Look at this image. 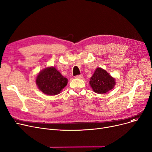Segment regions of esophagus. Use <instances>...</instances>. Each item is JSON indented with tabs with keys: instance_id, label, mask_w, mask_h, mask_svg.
Here are the masks:
<instances>
[{
	"instance_id": "1",
	"label": "esophagus",
	"mask_w": 152,
	"mask_h": 152,
	"mask_svg": "<svg viewBox=\"0 0 152 152\" xmlns=\"http://www.w3.org/2000/svg\"><path fill=\"white\" fill-rule=\"evenodd\" d=\"M75 78H77V79H82L83 78V75H77L75 76Z\"/></svg>"
}]
</instances>
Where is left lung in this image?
<instances>
[{"label":"left lung","mask_w":152,"mask_h":152,"mask_svg":"<svg viewBox=\"0 0 152 152\" xmlns=\"http://www.w3.org/2000/svg\"><path fill=\"white\" fill-rule=\"evenodd\" d=\"M89 84L95 92L103 94L114 88L116 82L105 69L97 68L91 77Z\"/></svg>","instance_id":"8db88e82"}]
</instances>
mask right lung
Masks as SVG:
<instances>
[{
    "label": "right lung",
    "mask_w": 152,
    "mask_h": 152,
    "mask_svg": "<svg viewBox=\"0 0 152 152\" xmlns=\"http://www.w3.org/2000/svg\"><path fill=\"white\" fill-rule=\"evenodd\" d=\"M36 83L39 89L44 94L55 95L60 94L67 85L68 79L63 76L55 67L51 66L39 72Z\"/></svg>",
    "instance_id": "obj_1"
}]
</instances>
